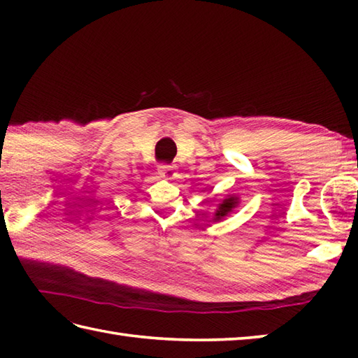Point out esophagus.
Wrapping results in <instances>:
<instances>
[{"label":"esophagus","mask_w":358,"mask_h":358,"mask_svg":"<svg viewBox=\"0 0 358 358\" xmlns=\"http://www.w3.org/2000/svg\"><path fill=\"white\" fill-rule=\"evenodd\" d=\"M175 169H177V167L171 166V164H159V166H158L159 175H162L163 178H167V180L175 178V175H177V172H175Z\"/></svg>","instance_id":"1"}]
</instances>
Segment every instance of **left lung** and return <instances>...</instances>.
<instances>
[{"label":"left lung","mask_w":358,"mask_h":358,"mask_svg":"<svg viewBox=\"0 0 358 358\" xmlns=\"http://www.w3.org/2000/svg\"><path fill=\"white\" fill-rule=\"evenodd\" d=\"M237 203L235 201V199L234 196H231V199H226L222 204H220V209L217 210V214H215V217L217 218H222V217H224L227 212H229L232 208H234V204Z\"/></svg>","instance_id":"8db88e82"}]
</instances>
